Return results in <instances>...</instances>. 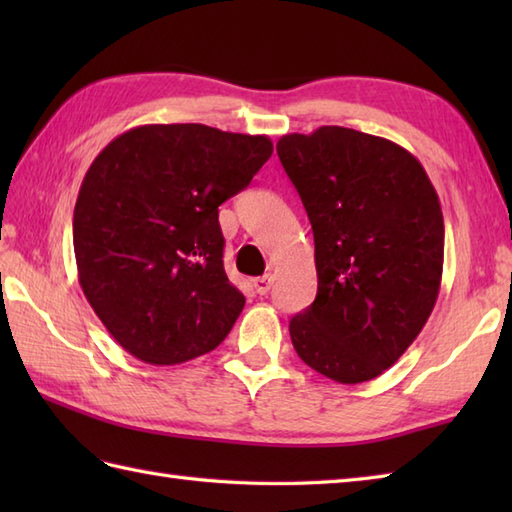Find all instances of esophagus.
Masks as SVG:
<instances>
[{"label": "esophagus", "instance_id": "obj_1", "mask_svg": "<svg viewBox=\"0 0 512 512\" xmlns=\"http://www.w3.org/2000/svg\"><path fill=\"white\" fill-rule=\"evenodd\" d=\"M273 275H264V277H255L253 279V288H255V292L257 295H268V290H270V286H273Z\"/></svg>", "mask_w": 512, "mask_h": 512}]
</instances>
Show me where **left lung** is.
<instances>
[{"label":"left lung","mask_w":512,"mask_h":512,"mask_svg":"<svg viewBox=\"0 0 512 512\" xmlns=\"http://www.w3.org/2000/svg\"><path fill=\"white\" fill-rule=\"evenodd\" d=\"M314 235L317 299L290 319L299 358L356 385L394 365L436 306L444 264L438 193L420 160L339 125L279 138Z\"/></svg>","instance_id":"8db88e82"}]
</instances>
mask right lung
Instances as JSON below:
<instances>
[{"label":"right lung","instance_id":"obj_1","mask_svg":"<svg viewBox=\"0 0 512 512\" xmlns=\"http://www.w3.org/2000/svg\"><path fill=\"white\" fill-rule=\"evenodd\" d=\"M270 154L268 136L176 123L129 129L94 158L72 222L79 284L138 361L187 363L231 332L246 299L224 273L217 206Z\"/></svg>","mask_w":512,"mask_h":512}]
</instances>
